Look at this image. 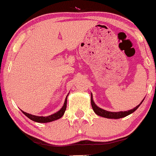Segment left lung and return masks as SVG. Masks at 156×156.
Here are the masks:
<instances>
[{
	"mask_svg": "<svg viewBox=\"0 0 156 156\" xmlns=\"http://www.w3.org/2000/svg\"><path fill=\"white\" fill-rule=\"evenodd\" d=\"M144 101V99H143ZM143 101L141 102V104H138V106H136L134 109H132L128 111H125V112H123V111H121V112H109V111L104 110V109H102L101 108H99L98 107H97L95 105V104L94 103L93 100H92V95L91 94V104H92V107L93 109L94 112L96 113L98 115L101 116V117L104 118H107V119H121V118H124L127 116L128 115L133 113V112L136 110L139 107V106L141 105Z\"/></svg>",
	"mask_w": 156,
	"mask_h": 156,
	"instance_id": "1",
	"label": "left lung"
}]
</instances>
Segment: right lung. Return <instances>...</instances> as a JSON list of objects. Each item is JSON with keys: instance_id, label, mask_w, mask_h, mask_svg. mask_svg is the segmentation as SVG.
<instances>
[{"instance_id": "right-lung-1", "label": "right lung", "mask_w": 156, "mask_h": 156, "mask_svg": "<svg viewBox=\"0 0 156 156\" xmlns=\"http://www.w3.org/2000/svg\"><path fill=\"white\" fill-rule=\"evenodd\" d=\"M66 101H67V98H66L65 99V102L64 104V106L62 107L58 112H55V114L51 115L49 116H46V117H44V116H37V115H31L30 113H27V112H23V113L26 116L29 118V119L32 120V121H35V122H38V123H47V122H50V121H55V120L59 119L60 118L62 117L64 115L65 110L66 109Z\"/></svg>"}]
</instances>
